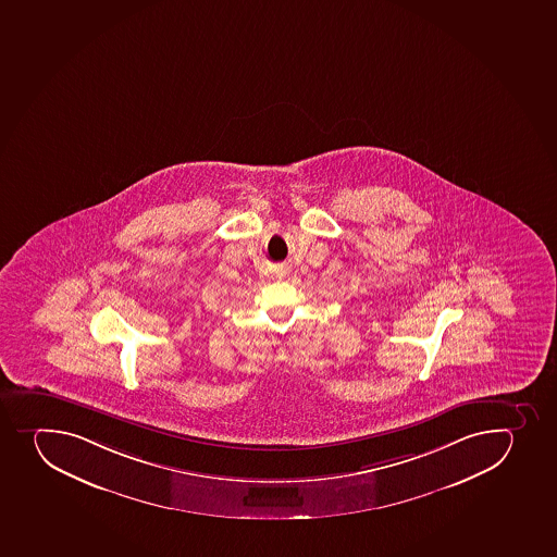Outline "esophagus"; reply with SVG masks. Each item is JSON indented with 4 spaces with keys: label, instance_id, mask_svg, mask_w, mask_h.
<instances>
[{
    "label": "esophagus",
    "instance_id": "1",
    "mask_svg": "<svg viewBox=\"0 0 557 557\" xmlns=\"http://www.w3.org/2000/svg\"><path fill=\"white\" fill-rule=\"evenodd\" d=\"M276 276H277V277L286 276V271H285V269H281V271H277Z\"/></svg>",
    "mask_w": 557,
    "mask_h": 557
}]
</instances>
